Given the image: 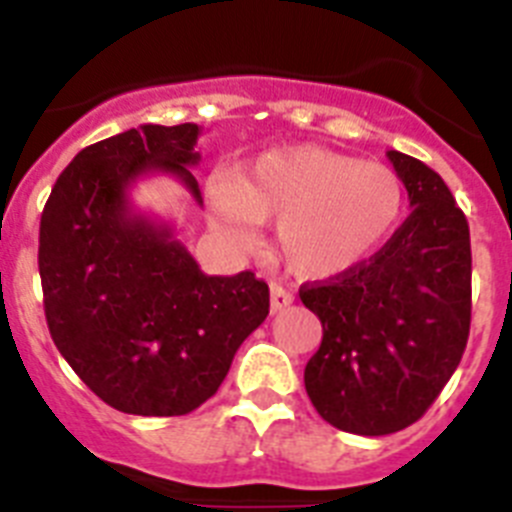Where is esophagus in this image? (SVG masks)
Here are the masks:
<instances>
[{
    "label": "esophagus",
    "mask_w": 512,
    "mask_h": 512,
    "mask_svg": "<svg viewBox=\"0 0 512 512\" xmlns=\"http://www.w3.org/2000/svg\"><path fill=\"white\" fill-rule=\"evenodd\" d=\"M269 295H271V300H269L271 312H282L284 307H289V305H292V302H295L292 292H287V289H284L282 284H271Z\"/></svg>",
    "instance_id": "34e87169"
}]
</instances>
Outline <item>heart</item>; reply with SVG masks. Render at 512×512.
Wrapping results in <instances>:
<instances>
[{
	"label": "heart",
	"instance_id": "b5f03b06",
	"mask_svg": "<svg viewBox=\"0 0 512 512\" xmlns=\"http://www.w3.org/2000/svg\"><path fill=\"white\" fill-rule=\"evenodd\" d=\"M210 197L217 220L241 241L253 223L277 225L284 264L302 279H336L364 266L405 210V184L390 166L320 146L261 153Z\"/></svg>",
	"mask_w": 512,
	"mask_h": 512
}]
</instances>
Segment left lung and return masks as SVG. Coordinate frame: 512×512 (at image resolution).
<instances>
[{
  "mask_svg": "<svg viewBox=\"0 0 512 512\" xmlns=\"http://www.w3.org/2000/svg\"><path fill=\"white\" fill-rule=\"evenodd\" d=\"M413 212L372 259L300 289L323 323L305 366L320 418L356 436L413 425L459 366L472 320V248L464 212L441 176L387 151Z\"/></svg>",
  "mask_w": 512,
  "mask_h": 512,
  "instance_id": "left-lung-1",
  "label": "left lung"
}]
</instances>
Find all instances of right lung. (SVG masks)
<instances>
[{
    "mask_svg": "<svg viewBox=\"0 0 512 512\" xmlns=\"http://www.w3.org/2000/svg\"><path fill=\"white\" fill-rule=\"evenodd\" d=\"M202 128L140 125L76 153L40 217L48 330L81 382L130 415H187L223 384L235 351L269 315L251 271L207 277L174 228L130 189L169 174L202 205L192 166Z\"/></svg>",
    "mask_w": 512,
    "mask_h": 512,
    "instance_id": "add662e5",
    "label": "right lung"
}]
</instances>
